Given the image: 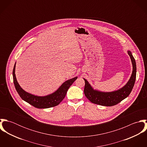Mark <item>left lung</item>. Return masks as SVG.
<instances>
[{"label": "left lung", "instance_id": "obj_1", "mask_svg": "<svg viewBox=\"0 0 147 147\" xmlns=\"http://www.w3.org/2000/svg\"><path fill=\"white\" fill-rule=\"evenodd\" d=\"M127 53L130 57L132 64V72L128 82L122 88L111 92H101L94 90L88 82L84 79V94L91 102L101 106H111L118 104L129 96L134 86L136 80V65L131 52L128 50Z\"/></svg>", "mask_w": 147, "mask_h": 147}]
</instances>
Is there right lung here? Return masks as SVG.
Masks as SVG:
<instances>
[{"label":"right lung","mask_w":147,"mask_h":147,"mask_svg":"<svg viewBox=\"0 0 147 147\" xmlns=\"http://www.w3.org/2000/svg\"><path fill=\"white\" fill-rule=\"evenodd\" d=\"M15 64L13 69V79L16 91L21 98L34 107L38 109H46L59 105L65 97L67 92L70 86L77 79L78 77L65 81L54 93L46 96H37L30 94L23 90L18 83L15 75Z\"/></svg>","instance_id":"1"}]
</instances>
